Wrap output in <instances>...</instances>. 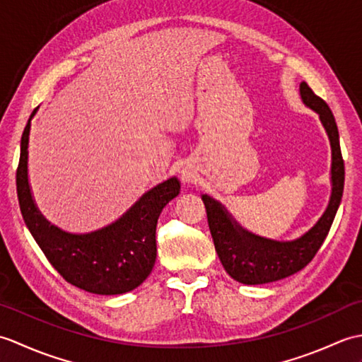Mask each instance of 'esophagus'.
<instances>
[{
  "label": "esophagus",
  "instance_id": "esophagus-1",
  "mask_svg": "<svg viewBox=\"0 0 362 362\" xmlns=\"http://www.w3.org/2000/svg\"><path fill=\"white\" fill-rule=\"evenodd\" d=\"M182 180L189 183L191 180H193V174H191L189 171H183V173H182Z\"/></svg>",
  "mask_w": 362,
  "mask_h": 362
}]
</instances>
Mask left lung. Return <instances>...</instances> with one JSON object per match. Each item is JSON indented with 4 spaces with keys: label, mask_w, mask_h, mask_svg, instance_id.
I'll return each mask as SVG.
<instances>
[{
    "label": "left lung",
    "mask_w": 362,
    "mask_h": 362,
    "mask_svg": "<svg viewBox=\"0 0 362 362\" xmlns=\"http://www.w3.org/2000/svg\"><path fill=\"white\" fill-rule=\"evenodd\" d=\"M300 95L306 105L319 113L322 124L327 129L333 152V193L328 209L317 224L296 241L274 243L244 232L228 218L227 211L218 202H214L209 196H202L214 249L218 252L221 263L232 279L244 284L271 283L302 271L324 244L336 211L339 209L345 169L336 119L328 104L314 93L306 82L300 83Z\"/></svg>",
    "instance_id": "8db88e82"
}]
</instances>
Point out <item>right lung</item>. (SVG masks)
<instances>
[{"label": "right lung", "instance_id": "add662e5", "mask_svg": "<svg viewBox=\"0 0 362 362\" xmlns=\"http://www.w3.org/2000/svg\"><path fill=\"white\" fill-rule=\"evenodd\" d=\"M37 109L30 115L34 117ZM30 119L23 130L17 168L20 210L45 257L64 279L101 296L122 294L148 279L157 257L156 228L165 205L180 193L169 179L148 191L115 224L88 235H70L49 226L35 209L28 183V141Z\"/></svg>", "mask_w": 362, "mask_h": 362}]
</instances>
